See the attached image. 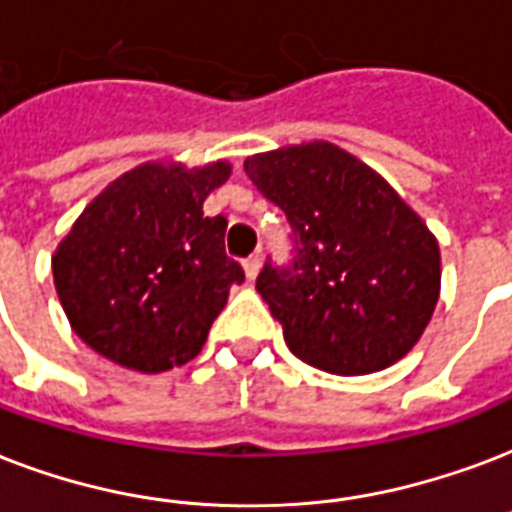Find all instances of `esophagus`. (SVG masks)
Segmentation results:
<instances>
[{
    "label": "esophagus",
    "instance_id": "34e87169",
    "mask_svg": "<svg viewBox=\"0 0 512 512\" xmlns=\"http://www.w3.org/2000/svg\"><path fill=\"white\" fill-rule=\"evenodd\" d=\"M260 265H263V260H260V255H252L244 260V273H247V279H257V273H260Z\"/></svg>",
    "mask_w": 512,
    "mask_h": 512
}]
</instances>
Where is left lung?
Returning <instances> with one entry per match:
<instances>
[{
    "instance_id": "8db88e82",
    "label": "left lung",
    "mask_w": 512,
    "mask_h": 512,
    "mask_svg": "<svg viewBox=\"0 0 512 512\" xmlns=\"http://www.w3.org/2000/svg\"><path fill=\"white\" fill-rule=\"evenodd\" d=\"M292 225L290 268H265L257 292L311 368L376 373L419 343L440 298V249L427 222L368 163L338 144H290L244 161Z\"/></svg>"
}]
</instances>
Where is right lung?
<instances>
[{
  "mask_svg": "<svg viewBox=\"0 0 512 512\" xmlns=\"http://www.w3.org/2000/svg\"><path fill=\"white\" fill-rule=\"evenodd\" d=\"M228 161H147L109 182L53 255L69 325L93 351L139 373L185 365L244 271L225 255V217H204Z\"/></svg>",
  "mask_w": 512,
  "mask_h": 512,
  "instance_id": "add662e5",
  "label": "right lung"
}]
</instances>
